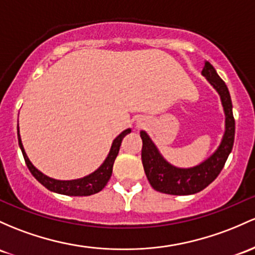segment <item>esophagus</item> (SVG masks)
I'll list each match as a JSON object with an SVG mask.
<instances>
[{
  "label": "esophagus",
  "mask_w": 255,
  "mask_h": 255,
  "mask_svg": "<svg viewBox=\"0 0 255 255\" xmlns=\"http://www.w3.org/2000/svg\"><path fill=\"white\" fill-rule=\"evenodd\" d=\"M142 125H144V122H142V119H139L138 121H136V126H138V127H142Z\"/></svg>",
  "instance_id": "obj_1"
}]
</instances>
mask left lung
Segmentation results:
<instances>
[{
  "label": "left lung",
  "mask_w": 255,
  "mask_h": 255,
  "mask_svg": "<svg viewBox=\"0 0 255 255\" xmlns=\"http://www.w3.org/2000/svg\"><path fill=\"white\" fill-rule=\"evenodd\" d=\"M202 75L214 87L222 99L225 113V133L223 140L213 155L201 164L192 168H178L162 157L150 136L141 130L142 166L150 185L156 191L168 195H192L200 192L219 175L234 146L235 119L228 87L209 61L205 63Z\"/></svg>",
  "instance_id": "8db88e82"
}]
</instances>
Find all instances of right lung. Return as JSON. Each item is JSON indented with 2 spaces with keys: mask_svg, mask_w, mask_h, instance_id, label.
Returning a JSON list of instances; mask_svg holds the SVG:
<instances>
[{
  "mask_svg": "<svg viewBox=\"0 0 255 255\" xmlns=\"http://www.w3.org/2000/svg\"><path fill=\"white\" fill-rule=\"evenodd\" d=\"M128 133H130V129L123 130V132L115 139L113 145H111L110 152H109L108 157L104 161V163L98 168L96 172H93L92 174L87 175L85 178L76 179V180H55V179L47 177L43 173H41L40 170L36 168L35 166L30 162L29 157L25 153V150L21 144L20 134H19V127H18V141L19 146H20L21 152H23L25 163H26L27 168H29L31 174L37 179L38 181L43 185L44 187L50 190L53 192H57V194L61 195H68V196H89L97 194V192L102 191L104 189V186L108 184L109 179H110L111 174H113V167L114 162L116 159L117 155H119L120 146H121L122 139L127 135Z\"/></svg>",
  "mask_w": 255,
  "mask_h": 255,
  "instance_id": "add662e5",
  "label": "right lung"
}]
</instances>
